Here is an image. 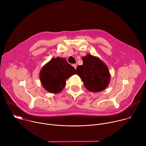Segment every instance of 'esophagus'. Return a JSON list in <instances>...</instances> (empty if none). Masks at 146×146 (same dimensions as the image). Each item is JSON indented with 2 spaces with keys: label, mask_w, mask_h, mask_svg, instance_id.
I'll return each instance as SVG.
<instances>
[{
  "label": "esophagus",
  "mask_w": 146,
  "mask_h": 146,
  "mask_svg": "<svg viewBox=\"0 0 146 146\" xmlns=\"http://www.w3.org/2000/svg\"><path fill=\"white\" fill-rule=\"evenodd\" d=\"M73 66L75 68V69H76V68H77V64H73Z\"/></svg>",
  "instance_id": "esophagus-1"
}]
</instances>
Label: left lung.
Segmentation results:
<instances>
[{"label":"left lung","mask_w":146,"mask_h":146,"mask_svg":"<svg viewBox=\"0 0 146 146\" xmlns=\"http://www.w3.org/2000/svg\"><path fill=\"white\" fill-rule=\"evenodd\" d=\"M82 65L76 68L77 74L90 91L98 92L106 89L110 80V74L106 65L98 57L87 54L82 58Z\"/></svg>","instance_id":"1"}]
</instances>
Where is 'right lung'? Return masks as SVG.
<instances>
[{
    "mask_svg": "<svg viewBox=\"0 0 146 146\" xmlns=\"http://www.w3.org/2000/svg\"><path fill=\"white\" fill-rule=\"evenodd\" d=\"M76 74L75 69L68 63L66 59L52 58L40 72L43 87L49 92H60L66 86V80Z\"/></svg>",
    "mask_w": 146,
    "mask_h": 146,
    "instance_id": "obj_1",
    "label": "right lung"
}]
</instances>
